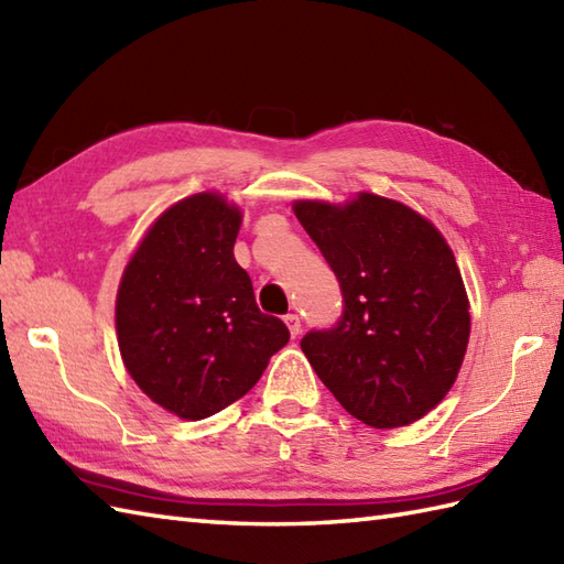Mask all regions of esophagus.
<instances>
[{
	"instance_id": "esophagus-1",
	"label": "esophagus",
	"mask_w": 564,
	"mask_h": 564,
	"mask_svg": "<svg viewBox=\"0 0 564 564\" xmlns=\"http://www.w3.org/2000/svg\"><path fill=\"white\" fill-rule=\"evenodd\" d=\"M283 319H285V325H289L291 337H297V334H301V317H297L295 313H291V315H285Z\"/></svg>"
}]
</instances>
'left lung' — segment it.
<instances>
[{"label":"left lung","instance_id":"left-lung-1","mask_svg":"<svg viewBox=\"0 0 564 564\" xmlns=\"http://www.w3.org/2000/svg\"><path fill=\"white\" fill-rule=\"evenodd\" d=\"M293 213L344 293L339 325L301 341L310 366L364 424H414L451 392L470 341V301L446 237L368 191L293 200Z\"/></svg>","mask_w":564,"mask_h":564}]
</instances>
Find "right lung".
<instances>
[{
    "label": "right lung",
    "instance_id": "obj_1",
    "mask_svg": "<svg viewBox=\"0 0 564 564\" xmlns=\"http://www.w3.org/2000/svg\"><path fill=\"white\" fill-rule=\"evenodd\" d=\"M242 208L218 191L176 200L130 254L116 293L128 376L170 414L198 422L257 386L289 327L263 315L232 254Z\"/></svg>",
    "mask_w": 564,
    "mask_h": 564
}]
</instances>
